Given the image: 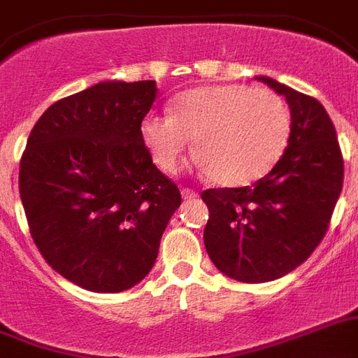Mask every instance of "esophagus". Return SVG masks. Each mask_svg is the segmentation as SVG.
<instances>
[{
	"label": "esophagus",
	"mask_w": 358,
	"mask_h": 358,
	"mask_svg": "<svg viewBox=\"0 0 358 358\" xmlns=\"http://www.w3.org/2000/svg\"><path fill=\"white\" fill-rule=\"evenodd\" d=\"M181 195H182V199H185V201H192V199H195V197H197L199 194H197L195 190H190V188H182Z\"/></svg>",
	"instance_id": "34e87169"
}]
</instances>
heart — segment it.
<instances>
[{"mask_svg":"<svg viewBox=\"0 0 358 358\" xmlns=\"http://www.w3.org/2000/svg\"><path fill=\"white\" fill-rule=\"evenodd\" d=\"M172 114H146L139 124L143 145L155 166L176 173L190 141L197 166L221 186L259 181L288 146V106L279 94L248 85H206L186 90Z\"/></svg>","mask_w":358,"mask_h":358,"instance_id":"b5f03b06","label":"heart"}]
</instances>
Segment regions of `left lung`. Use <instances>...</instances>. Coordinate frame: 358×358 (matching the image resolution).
I'll return each mask as SVG.
<instances>
[{"label":"left lung","mask_w":358,"mask_h":358,"mask_svg":"<svg viewBox=\"0 0 358 358\" xmlns=\"http://www.w3.org/2000/svg\"><path fill=\"white\" fill-rule=\"evenodd\" d=\"M259 81L286 97L288 146L253 186L210 188L204 246L217 270L241 282H268L310 257L328 231L344 179V161L328 112L315 97L275 79Z\"/></svg>","instance_id":"1"}]
</instances>
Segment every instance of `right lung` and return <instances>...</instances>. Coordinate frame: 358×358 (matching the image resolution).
Instances as JSON below:
<instances>
[{
	"label": "right lung",
	"instance_id": "right-lung-1",
	"mask_svg": "<svg viewBox=\"0 0 358 358\" xmlns=\"http://www.w3.org/2000/svg\"><path fill=\"white\" fill-rule=\"evenodd\" d=\"M155 81H101L34 124L20 195L43 259L88 292L130 289L150 273L179 188L159 172L139 124Z\"/></svg>",
	"mask_w": 358,
	"mask_h": 358
}]
</instances>
